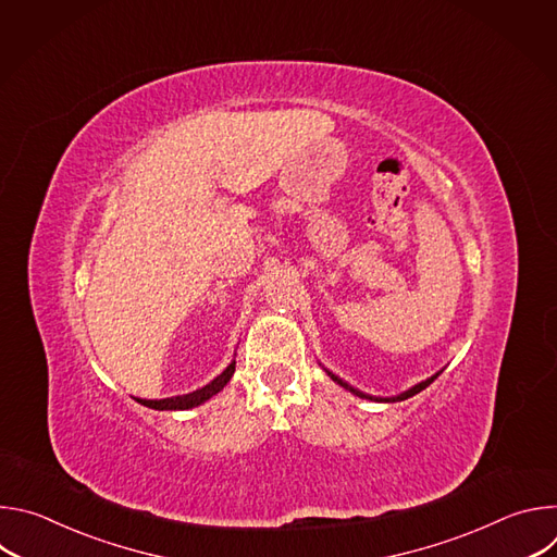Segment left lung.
<instances>
[{
    "label": "left lung",
    "instance_id": "left-lung-1",
    "mask_svg": "<svg viewBox=\"0 0 557 557\" xmlns=\"http://www.w3.org/2000/svg\"><path fill=\"white\" fill-rule=\"evenodd\" d=\"M329 372V370H326ZM441 372H436L434 376H430V379H425V381H421V383H417L414 387H410V389H406V392H401V394H396V396H372V394H366V392H361V389H357V387H352V385H348L346 381H342L339 376H335L333 372H329V376L335 381V383H339L342 387H346L348 392H352V394H357V396H361V399H370V401H383V404H396V401H404V399H410V396H414V394H419L421 389H425L436 376H438Z\"/></svg>",
    "mask_w": 557,
    "mask_h": 557
}]
</instances>
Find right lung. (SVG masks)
Wrapping results in <instances>:
<instances>
[{
    "label": "right lung",
    "mask_w": 557,
    "mask_h": 557,
    "mask_svg": "<svg viewBox=\"0 0 557 557\" xmlns=\"http://www.w3.org/2000/svg\"><path fill=\"white\" fill-rule=\"evenodd\" d=\"M233 372H235V361H231L222 374H218L211 383H207L205 387H200L196 392H189V394H183V396H172V399H153V401L136 399V401L145 408H151V410H189V408H196V406L205 404L207 399H211L213 394H218L228 383Z\"/></svg>",
    "instance_id": "obj_1"
}]
</instances>
